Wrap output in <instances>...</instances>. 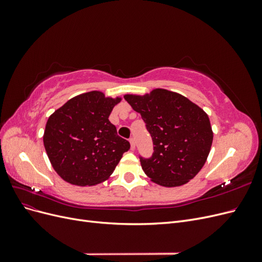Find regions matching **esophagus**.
Instances as JSON below:
<instances>
[{
  "instance_id": "esophagus-1",
  "label": "esophagus",
  "mask_w": 262,
  "mask_h": 262,
  "mask_svg": "<svg viewBox=\"0 0 262 262\" xmlns=\"http://www.w3.org/2000/svg\"><path fill=\"white\" fill-rule=\"evenodd\" d=\"M129 141H130V144H131V148L132 149L136 148V140H134V138H131Z\"/></svg>"
}]
</instances>
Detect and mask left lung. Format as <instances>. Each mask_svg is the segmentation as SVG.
I'll use <instances>...</instances> for the list:
<instances>
[{
	"label": "left lung",
	"mask_w": 262,
	"mask_h": 262,
	"mask_svg": "<svg viewBox=\"0 0 262 262\" xmlns=\"http://www.w3.org/2000/svg\"><path fill=\"white\" fill-rule=\"evenodd\" d=\"M123 97L141 115L153 140L152 157L140 158L146 176L164 187L187 184L210 153L213 131L208 115L187 97L163 89Z\"/></svg>",
	"instance_id": "8db88e82"
}]
</instances>
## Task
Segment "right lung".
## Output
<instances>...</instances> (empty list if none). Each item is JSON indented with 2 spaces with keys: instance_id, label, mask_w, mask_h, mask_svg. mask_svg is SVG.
<instances>
[{
  "instance_id": "1",
  "label": "right lung",
  "mask_w": 262,
  "mask_h": 262,
  "mask_svg": "<svg viewBox=\"0 0 262 262\" xmlns=\"http://www.w3.org/2000/svg\"><path fill=\"white\" fill-rule=\"evenodd\" d=\"M120 101L121 97L92 91L71 98L49 117L43 145L63 180L80 187L95 186L114 172L130 148L108 119Z\"/></svg>"
}]
</instances>
